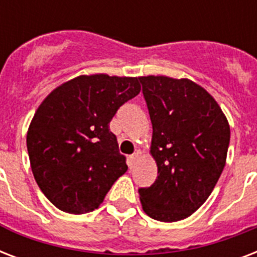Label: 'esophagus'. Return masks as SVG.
I'll return each instance as SVG.
<instances>
[{"mask_svg": "<svg viewBox=\"0 0 257 257\" xmlns=\"http://www.w3.org/2000/svg\"><path fill=\"white\" fill-rule=\"evenodd\" d=\"M137 159H139V152H135L133 155H131V156H129V163H131V165L135 164Z\"/></svg>", "mask_w": 257, "mask_h": 257, "instance_id": "esophagus-1", "label": "esophagus"}]
</instances>
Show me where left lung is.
<instances>
[{"label":"left lung","instance_id":"1","mask_svg":"<svg viewBox=\"0 0 257 257\" xmlns=\"http://www.w3.org/2000/svg\"><path fill=\"white\" fill-rule=\"evenodd\" d=\"M152 121L151 155L157 179L140 188L143 209L159 221H179L213 191L229 147V124L215 98L188 78L139 77Z\"/></svg>","mask_w":257,"mask_h":257}]
</instances>
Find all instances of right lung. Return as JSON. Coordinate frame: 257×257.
I'll use <instances>...</instances> for the list:
<instances>
[{
  "mask_svg": "<svg viewBox=\"0 0 257 257\" xmlns=\"http://www.w3.org/2000/svg\"><path fill=\"white\" fill-rule=\"evenodd\" d=\"M140 90L137 77L78 76L38 106L26 135L30 167L58 209L74 215L94 211L126 172L109 122Z\"/></svg>",
  "mask_w": 257,
  "mask_h": 257,
  "instance_id": "add662e5",
  "label": "right lung"
}]
</instances>
